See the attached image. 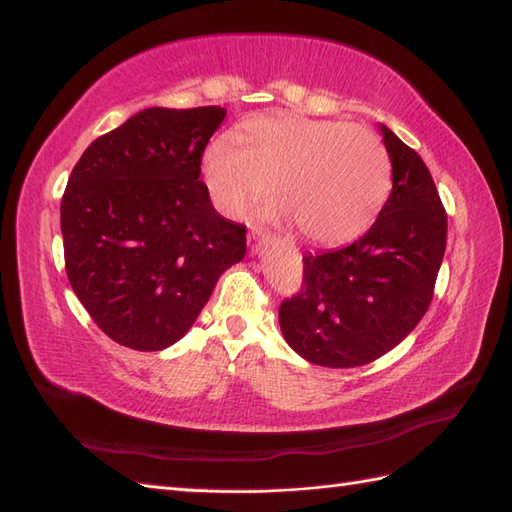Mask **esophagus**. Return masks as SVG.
Segmentation results:
<instances>
[{
    "instance_id": "obj_1",
    "label": "esophagus",
    "mask_w": 512,
    "mask_h": 512,
    "mask_svg": "<svg viewBox=\"0 0 512 512\" xmlns=\"http://www.w3.org/2000/svg\"><path fill=\"white\" fill-rule=\"evenodd\" d=\"M262 239H266V233L262 231V228L257 226H250V242H253V246H257Z\"/></svg>"
}]
</instances>
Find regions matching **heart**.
<instances>
[{
  "label": "heart",
  "mask_w": 512,
  "mask_h": 512,
  "mask_svg": "<svg viewBox=\"0 0 512 512\" xmlns=\"http://www.w3.org/2000/svg\"><path fill=\"white\" fill-rule=\"evenodd\" d=\"M206 147L202 173L215 206L242 215L268 182L273 220H295L310 242L343 244L365 233L387 202L391 165L365 127L332 118L259 116Z\"/></svg>",
  "instance_id": "obj_1"
}]
</instances>
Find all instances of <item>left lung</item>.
Listing matches in <instances>:
<instances>
[{
    "label": "left lung",
    "instance_id": "left-lung-1",
    "mask_svg": "<svg viewBox=\"0 0 512 512\" xmlns=\"http://www.w3.org/2000/svg\"><path fill=\"white\" fill-rule=\"evenodd\" d=\"M391 187L354 244L303 257L297 295L281 301L286 343L323 367H358L396 347L424 317L447 248V211L422 158L380 125Z\"/></svg>",
    "mask_w": 512,
    "mask_h": 512
}]
</instances>
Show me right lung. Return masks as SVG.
Returning <instances> with one entry per match:
<instances>
[{"label":"right lung","mask_w":512,"mask_h":512,"mask_svg":"<svg viewBox=\"0 0 512 512\" xmlns=\"http://www.w3.org/2000/svg\"><path fill=\"white\" fill-rule=\"evenodd\" d=\"M220 105L147 107L99 136L61 198L65 273L118 345L158 352L180 341L217 279L246 255V226L213 209L200 180Z\"/></svg>","instance_id":"add662e5"}]
</instances>
